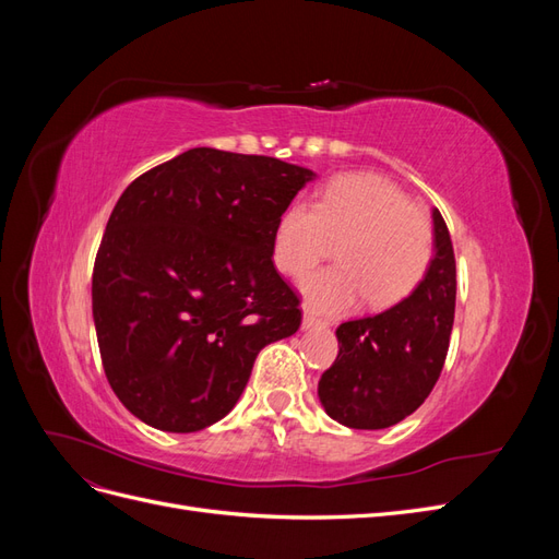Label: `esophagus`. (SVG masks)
Segmentation results:
<instances>
[{"label": "esophagus", "instance_id": "obj_1", "mask_svg": "<svg viewBox=\"0 0 559 559\" xmlns=\"http://www.w3.org/2000/svg\"><path fill=\"white\" fill-rule=\"evenodd\" d=\"M326 326H329V321L317 317L314 312L306 310V314H302V329H326Z\"/></svg>", "mask_w": 559, "mask_h": 559}]
</instances>
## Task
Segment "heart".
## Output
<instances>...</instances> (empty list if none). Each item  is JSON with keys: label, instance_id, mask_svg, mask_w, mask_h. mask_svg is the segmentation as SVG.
I'll return each instance as SVG.
<instances>
[{"label": "heart", "instance_id": "obj_1", "mask_svg": "<svg viewBox=\"0 0 559 559\" xmlns=\"http://www.w3.org/2000/svg\"><path fill=\"white\" fill-rule=\"evenodd\" d=\"M333 242L341 265L302 280L308 306L341 314L368 298L373 310L394 308L425 282L436 235L429 214L413 205L394 181L373 173L333 177L317 205L294 202L277 218L273 261L300 277L324 261Z\"/></svg>", "mask_w": 559, "mask_h": 559}]
</instances>
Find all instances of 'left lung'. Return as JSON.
<instances>
[{"label": "left lung", "instance_id": "obj_1", "mask_svg": "<svg viewBox=\"0 0 559 559\" xmlns=\"http://www.w3.org/2000/svg\"><path fill=\"white\" fill-rule=\"evenodd\" d=\"M436 251L417 292L376 317L337 326V357L319 380L329 417L349 429H386L431 394L448 357L456 267L450 230L433 210Z\"/></svg>", "mask_w": 559, "mask_h": 559}]
</instances>
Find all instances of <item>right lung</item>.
Segmentation results:
<instances>
[{
	"label": "right lung",
	"instance_id": "right-lung-1",
	"mask_svg": "<svg viewBox=\"0 0 559 559\" xmlns=\"http://www.w3.org/2000/svg\"><path fill=\"white\" fill-rule=\"evenodd\" d=\"M314 173L270 156L189 148L134 179L93 267L105 376L148 427L200 431L238 403L257 354L300 326L273 263L282 212Z\"/></svg>",
	"mask_w": 559,
	"mask_h": 559
}]
</instances>
